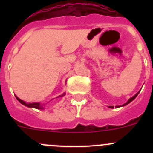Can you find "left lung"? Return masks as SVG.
<instances>
[{"label": "left lung", "mask_w": 153, "mask_h": 153, "mask_svg": "<svg viewBox=\"0 0 153 153\" xmlns=\"http://www.w3.org/2000/svg\"><path fill=\"white\" fill-rule=\"evenodd\" d=\"M141 92V90H140V91H138V92H137V93L135 94V95H134V96H132V98H129V99L128 100V101H127V102H126V103H125L124 104H123V105H121V106H115V108H118V107H121V106H124L127 105L128 104H129V103H130V102H132V101H133V100L135 99V98H136V97H137V95H138V94H139V92ZM109 108H111V109H113V108H114V106H109Z\"/></svg>", "instance_id": "obj_1"}]
</instances>
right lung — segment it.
Returning <instances> with one entry per match:
<instances>
[{
	"mask_svg": "<svg viewBox=\"0 0 153 153\" xmlns=\"http://www.w3.org/2000/svg\"><path fill=\"white\" fill-rule=\"evenodd\" d=\"M65 94L66 93H65V92H64V93H63L62 95H59V96L57 97V98H60V97L64 96V95H65ZM15 97H16L17 100H18V101H19V102L21 103V104H22L23 105H24V106H28V107H30V108H35V109H44V106H43V104H41V103H39V102L27 103V102H25V101H23V100L20 99V98H18V97H17V96H15ZM52 100H51V101H52Z\"/></svg>",
	"mask_w": 153,
	"mask_h": 153,
	"instance_id": "right-lung-1",
	"label": "right lung"
}]
</instances>
